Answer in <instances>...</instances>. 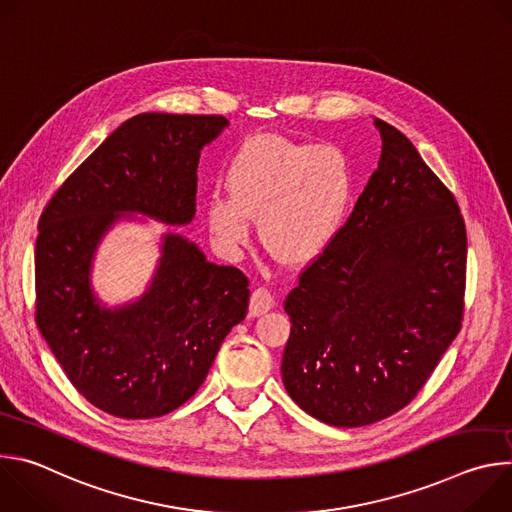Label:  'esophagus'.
<instances>
[{"mask_svg": "<svg viewBox=\"0 0 512 512\" xmlns=\"http://www.w3.org/2000/svg\"><path fill=\"white\" fill-rule=\"evenodd\" d=\"M273 306H275V300H273L269 289H265V287L253 289L251 302H249V314H251L253 318H255V316H261V314H265V312H269Z\"/></svg>", "mask_w": 512, "mask_h": 512, "instance_id": "34e87169", "label": "esophagus"}]
</instances>
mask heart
<instances>
[{"label": "heart", "mask_w": 512, "mask_h": 512, "mask_svg": "<svg viewBox=\"0 0 512 512\" xmlns=\"http://www.w3.org/2000/svg\"><path fill=\"white\" fill-rule=\"evenodd\" d=\"M223 186L227 198L210 196L204 204L218 247L229 253L245 247L249 221H255L273 259L304 267L338 235L352 202L354 174L334 145L255 135L231 158Z\"/></svg>", "instance_id": "b5f03b06"}]
</instances>
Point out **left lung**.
Returning <instances> with one entry per match:
<instances>
[{
    "mask_svg": "<svg viewBox=\"0 0 512 512\" xmlns=\"http://www.w3.org/2000/svg\"><path fill=\"white\" fill-rule=\"evenodd\" d=\"M379 168L285 298V391L336 427L381 421L421 391L458 336L466 225L454 194L393 125Z\"/></svg>",
    "mask_w": 512,
    "mask_h": 512,
    "instance_id": "left-lung-1",
    "label": "left lung"
}]
</instances>
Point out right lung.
Masks as SVG:
<instances>
[{"label": "right lung", "mask_w": 512, "mask_h": 512, "mask_svg": "<svg viewBox=\"0 0 512 512\" xmlns=\"http://www.w3.org/2000/svg\"><path fill=\"white\" fill-rule=\"evenodd\" d=\"M227 125L221 115H135L40 216L36 324L72 387L105 413L152 419L178 409L247 316L249 279L174 233L164 235L154 279L135 302L107 308L91 287L97 245L123 214L176 227L192 221L200 150Z\"/></svg>", "instance_id": "right-lung-1"}]
</instances>
